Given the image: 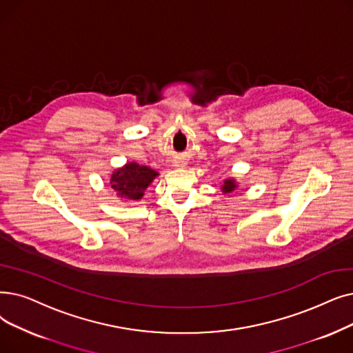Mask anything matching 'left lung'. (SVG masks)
I'll list each match as a JSON object with an SVG mask.
<instances>
[{
    "mask_svg": "<svg viewBox=\"0 0 353 353\" xmlns=\"http://www.w3.org/2000/svg\"><path fill=\"white\" fill-rule=\"evenodd\" d=\"M236 188H238V185H236L235 179H226L223 181V185H222V192L223 193H232L234 190H236Z\"/></svg>",
    "mask_w": 353,
    "mask_h": 353,
    "instance_id": "obj_1",
    "label": "left lung"
}]
</instances>
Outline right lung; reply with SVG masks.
<instances>
[{"mask_svg": "<svg viewBox=\"0 0 353 353\" xmlns=\"http://www.w3.org/2000/svg\"><path fill=\"white\" fill-rule=\"evenodd\" d=\"M157 176L159 173L151 167L140 165L132 161L117 168L111 174L110 183L118 197L125 199V201H140L145 189Z\"/></svg>", "mask_w": 353, "mask_h": 353, "instance_id": "obj_1", "label": "right lung"}]
</instances>
